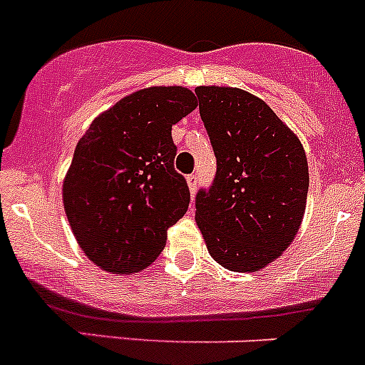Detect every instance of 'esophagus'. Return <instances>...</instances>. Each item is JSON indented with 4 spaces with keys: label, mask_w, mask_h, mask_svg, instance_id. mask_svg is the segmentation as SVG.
<instances>
[{
    "label": "esophagus",
    "mask_w": 365,
    "mask_h": 365,
    "mask_svg": "<svg viewBox=\"0 0 365 365\" xmlns=\"http://www.w3.org/2000/svg\"><path fill=\"white\" fill-rule=\"evenodd\" d=\"M188 186H190V192L192 193L197 192V188H199V177H197V173L188 175Z\"/></svg>",
    "instance_id": "obj_1"
}]
</instances>
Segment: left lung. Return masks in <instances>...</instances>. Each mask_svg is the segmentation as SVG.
Instances as JSON below:
<instances>
[{
  "label": "left lung",
  "instance_id": "left-lung-1",
  "mask_svg": "<svg viewBox=\"0 0 365 365\" xmlns=\"http://www.w3.org/2000/svg\"><path fill=\"white\" fill-rule=\"evenodd\" d=\"M200 119L217 159L195 220L208 252L232 272H255L293 242L309 173L302 145L262 99L226 86H197Z\"/></svg>",
  "mask_w": 365,
  "mask_h": 365
}]
</instances>
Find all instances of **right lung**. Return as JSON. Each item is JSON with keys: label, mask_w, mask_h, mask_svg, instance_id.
<instances>
[{"label": "right lung", "mask_w": 365, "mask_h": 365, "mask_svg": "<svg viewBox=\"0 0 365 365\" xmlns=\"http://www.w3.org/2000/svg\"><path fill=\"white\" fill-rule=\"evenodd\" d=\"M195 106L188 88L150 86L96 117L79 139L63 205L79 246L101 269H145L188 210V182L173 168L172 126Z\"/></svg>", "instance_id": "obj_1"}]
</instances>
